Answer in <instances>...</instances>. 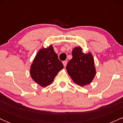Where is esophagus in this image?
Here are the masks:
<instances>
[{
	"label": "esophagus",
	"instance_id": "34e87169",
	"mask_svg": "<svg viewBox=\"0 0 123 123\" xmlns=\"http://www.w3.org/2000/svg\"><path fill=\"white\" fill-rule=\"evenodd\" d=\"M63 66H64V67H66V65H67V63L68 62L66 61H63Z\"/></svg>",
	"mask_w": 123,
	"mask_h": 123
}]
</instances>
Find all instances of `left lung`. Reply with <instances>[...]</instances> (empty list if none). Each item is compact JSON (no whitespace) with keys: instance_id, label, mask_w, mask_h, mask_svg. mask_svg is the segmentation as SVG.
Segmentation results:
<instances>
[{"instance_id":"left-lung-1","label":"left lung","mask_w":123,"mask_h":123,"mask_svg":"<svg viewBox=\"0 0 123 123\" xmlns=\"http://www.w3.org/2000/svg\"><path fill=\"white\" fill-rule=\"evenodd\" d=\"M72 54V58L66 65L69 75L74 83L80 86L90 84L96 74L92 54L84 53L80 47H74Z\"/></svg>"}]
</instances>
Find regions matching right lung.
I'll list each match as a JSON object with an SVG mask.
<instances>
[{
	"mask_svg": "<svg viewBox=\"0 0 123 123\" xmlns=\"http://www.w3.org/2000/svg\"><path fill=\"white\" fill-rule=\"evenodd\" d=\"M63 68L62 63L51 45L38 51L31 66L30 74L35 82L45 87L53 82L57 73Z\"/></svg>",
	"mask_w": 123,
	"mask_h": 123,
	"instance_id": "right-lung-1",
	"label": "right lung"
}]
</instances>
